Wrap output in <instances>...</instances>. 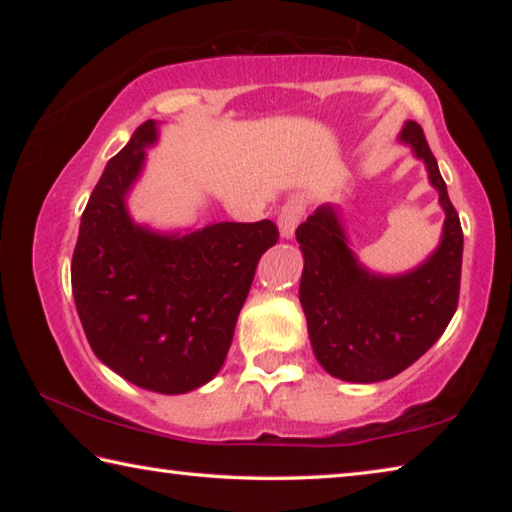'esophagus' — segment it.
<instances>
[{
	"instance_id": "obj_1",
	"label": "esophagus",
	"mask_w": 512,
	"mask_h": 512,
	"mask_svg": "<svg viewBox=\"0 0 512 512\" xmlns=\"http://www.w3.org/2000/svg\"><path fill=\"white\" fill-rule=\"evenodd\" d=\"M302 214H305V207H302L300 201H289L282 207V212L277 214V225H280V235L284 239H291L296 235V228L302 221Z\"/></svg>"
}]
</instances>
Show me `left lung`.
<instances>
[{
    "label": "left lung",
    "instance_id": "left-lung-1",
    "mask_svg": "<svg viewBox=\"0 0 512 512\" xmlns=\"http://www.w3.org/2000/svg\"><path fill=\"white\" fill-rule=\"evenodd\" d=\"M400 142L427 164L445 210L443 239L427 262L404 275L370 273L348 248L332 205H320L296 230L311 348L329 375L357 384L391 379L418 361L445 332L461 291L463 230L438 162L415 121H406Z\"/></svg>",
    "mask_w": 512,
    "mask_h": 512
}]
</instances>
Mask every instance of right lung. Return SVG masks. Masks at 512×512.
<instances>
[{"mask_svg":"<svg viewBox=\"0 0 512 512\" xmlns=\"http://www.w3.org/2000/svg\"><path fill=\"white\" fill-rule=\"evenodd\" d=\"M153 119L112 158L81 216L72 291L92 352L146 388L178 395L210 381L230 350L257 262L277 244V225L212 223L160 235L133 223L126 194L140 176Z\"/></svg>","mask_w":512,"mask_h":512,"instance_id":"right-lung-1","label":"right lung"}]
</instances>
